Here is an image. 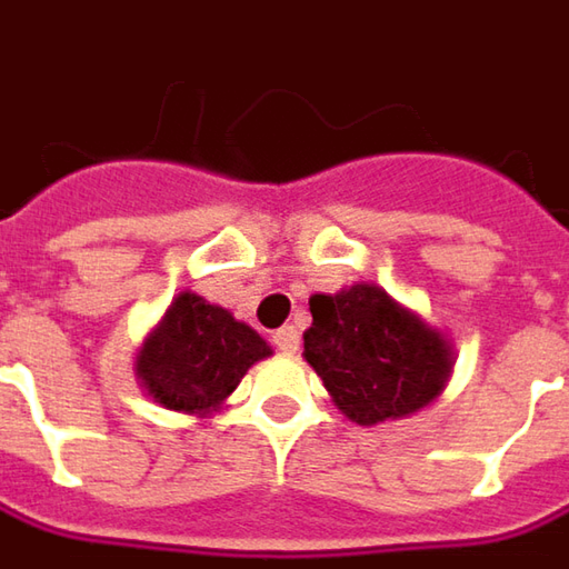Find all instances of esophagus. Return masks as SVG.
<instances>
[{
    "label": "esophagus",
    "instance_id": "1",
    "mask_svg": "<svg viewBox=\"0 0 569 569\" xmlns=\"http://www.w3.org/2000/svg\"><path fill=\"white\" fill-rule=\"evenodd\" d=\"M272 345H276L278 350H284V353H293V350L300 347V335H297L293 326H281V329L272 335Z\"/></svg>",
    "mask_w": 569,
    "mask_h": 569
}]
</instances>
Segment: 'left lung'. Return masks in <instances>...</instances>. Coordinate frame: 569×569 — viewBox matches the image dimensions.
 Instances as JSON below:
<instances>
[{
	"label": "left lung",
	"mask_w": 569,
	"mask_h": 569,
	"mask_svg": "<svg viewBox=\"0 0 569 569\" xmlns=\"http://www.w3.org/2000/svg\"><path fill=\"white\" fill-rule=\"evenodd\" d=\"M303 357L335 407L360 426L417 413L445 388L451 350L376 284L310 297Z\"/></svg>",
	"instance_id": "1"
}]
</instances>
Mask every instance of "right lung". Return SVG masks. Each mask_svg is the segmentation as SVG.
<instances>
[{
  "label": "right lung",
  "instance_id": "1",
  "mask_svg": "<svg viewBox=\"0 0 569 569\" xmlns=\"http://www.w3.org/2000/svg\"><path fill=\"white\" fill-rule=\"evenodd\" d=\"M269 353L272 347L250 326L187 291L147 338L137 376L162 407L209 413L238 388L247 369Z\"/></svg>",
  "mask_w": 569,
  "mask_h": 569
}]
</instances>
